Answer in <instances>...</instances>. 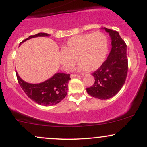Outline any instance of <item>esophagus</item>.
<instances>
[{
  "mask_svg": "<svg viewBox=\"0 0 147 147\" xmlns=\"http://www.w3.org/2000/svg\"><path fill=\"white\" fill-rule=\"evenodd\" d=\"M81 75H75V74H71L70 75V77L71 78H74V77H80Z\"/></svg>",
  "mask_w": 147,
  "mask_h": 147,
  "instance_id": "1",
  "label": "esophagus"
}]
</instances>
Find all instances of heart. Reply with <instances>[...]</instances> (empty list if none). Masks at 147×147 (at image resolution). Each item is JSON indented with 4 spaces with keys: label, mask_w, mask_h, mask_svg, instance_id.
Here are the masks:
<instances>
[{
    "label": "heart",
    "mask_w": 147,
    "mask_h": 147,
    "mask_svg": "<svg viewBox=\"0 0 147 147\" xmlns=\"http://www.w3.org/2000/svg\"><path fill=\"white\" fill-rule=\"evenodd\" d=\"M109 52L107 37L103 32H95L70 38L60 52V61L63 68L70 71L77 63L80 71H94L105 61Z\"/></svg>",
    "instance_id": "heart-1"
}]
</instances>
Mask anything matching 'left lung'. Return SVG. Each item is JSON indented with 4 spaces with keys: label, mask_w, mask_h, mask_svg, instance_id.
Here are the masks:
<instances>
[{
    "label": "left lung",
    "mask_w": 147,
    "mask_h": 147,
    "mask_svg": "<svg viewBox=\"0 0 147 147\" xmlns=\"http://www.w3.org/2000/svg\"><path fill=\"white\" fill-rule=\"evenodd\" d=\"M111 38V48L106 60L92 73L95 83L86 91L92 97L99 99L113 97L125 83L128 72L126 45L117 31L104 28Z\"/></svg>",
    "instance_id": "obj_1"
}]
</instances>
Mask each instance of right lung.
Here are the masks:
<instances>
[{
    "label": "right lung",
    "instance_id": "obj_1",
    "mask_svg": "<svg viewBox=\"0 0 147 147\" xmlns=\"http://www.w3.org/2000/svg\"><path fill=\"white\" fill-rule=\"evenodd\" d=\"M49 36L50 34H48L42 32L30 36L28 38L21 42L19 46L21 43L32 38ZM16 74L18 84L25 93L30 99L40 105L46 106L55 105L65 98L67 95L68 84L70 79V75L69 74L58 72L55 74L50 79L39 84L28 83L19 77L17 72H16Z\"/></svg>",
    "mask_w": 147,
    "mask_h": 147
}]
</instances>
